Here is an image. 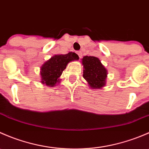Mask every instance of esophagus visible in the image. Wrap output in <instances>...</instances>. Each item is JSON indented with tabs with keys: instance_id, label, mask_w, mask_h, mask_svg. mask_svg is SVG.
I'll return each mask as SVG.
<instances>
[{
	"instance_id": "esophagus-1",
	"label": "esophagus",
	"mask_w": 149,
	"mask_h": 149,
	"mask_svg": "<svg viewBox=\"0 0 149 149\" xmlns=\"http://www.w3.org/2000/svg\"><path fill=\"white\" fill-rule=\"evenodd\" d=\"M77 54H78V55H79V58H81V57H82V52H81V51H78V52H77Z\"/></svg>"
}]
</instances>
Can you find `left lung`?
I'll use <instances>...</instances> for the list:
<instances>
[{
    "instance_id": "1",
    "label": "left lung",
    "mask_w": 149,
    "mask_h": 149,
    "mask_svg": "<svg viewBox=\"0 0 149 149\" xmlns=\"http://www.w3.org/2000/svg\"><path fill=\"white\" fill-rule=\"evenodd\" d=\"M84 65V79L88 82L91 88H101L106 84L107 70L98 58L84 56L82 58Z\"/></svg>"
}]
</instances>
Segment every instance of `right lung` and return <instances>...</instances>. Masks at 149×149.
Listing matches in <instances>:
<instances>
[{"label": "right lung", "mask_w": 149, "mask_h": 149, "mask_svg": "<svg viewBox=\"0 0 149 149\" xmlns=\"http://www.w3.org/2000/svg\"><path fill=\"white\" fill-rule=\"evenodd\" d=\"M79 58L75 52H68L66 55H55L46 61L40 69L42 83L48 86H54L60 82V76L70 61H77Z\"/></svg>", "instance_id": "add662e5"}]
</instances>
